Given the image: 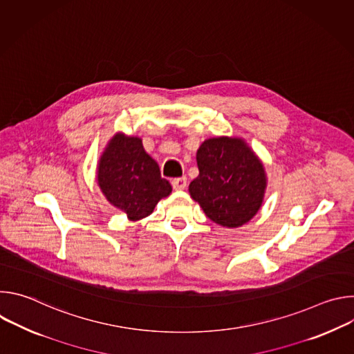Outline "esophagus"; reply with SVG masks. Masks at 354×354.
Wrapping results in <instances>:
<instances>
[{"label": "esophagus", "instance_id": "esophagus-1", "mask_svg": "<svg viewBox=\"0 0 354 354\" xmlns=\"http://www.w3.org/2000/svg\"><path fill=\"white\" fill-rule=\"evenodd\" d=\"M186 186H187V179L185 176L183 178H176V179L172 180V187L175 190H183V189H186Z\"/></svg>", "mask_w": 354, "mask_h": 354}]
</instances>
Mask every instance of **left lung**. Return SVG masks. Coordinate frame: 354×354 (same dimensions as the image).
<instances>
[{
    "instance_id": "8db88e82",
    "label": "left lung",
    "mask_w": 354,
    "mask_h": 354,
    "mask_svg": "<svg viewBox=\"0 0 354 354\" xmlns=\"http://www.w3.org/2000/svg\"><path fill=\"white\" fill-rule=\"evenodd\" d=\"M196 161L198 176L190 182L189 193L212 221L238 228L257 216L265 198L268 175L243 138H207L200 144Z\"/></svg>"
}]
</instances>
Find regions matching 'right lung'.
I'll use <instances>...</instances> for the list:
<instances>
[{
  "label": "right lung",
  "mask_w": 354,
  "mask_h": 354,
  "mask_svg": "<svg viewBox=\"0 0 354 354\" xmlns=\"http://www.w3.org/2000/svg\"><path fill=\"white\" fill-rule=\"evenodd\" d=\"M96 183L112 206L138 221L154 212L172 186L142 147L140 137L118 131L106 144L96 167Z\"/></svg>",
  "instance_id": "right-lung-1"
}]
</instances>
